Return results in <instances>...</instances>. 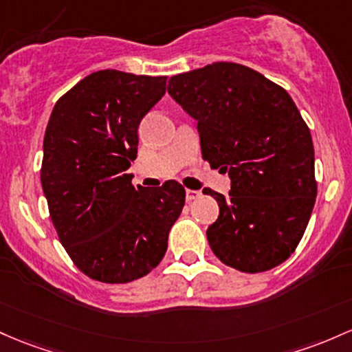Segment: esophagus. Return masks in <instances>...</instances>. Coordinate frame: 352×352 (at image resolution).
Wrapping results in <instances>:
<instances>
[{
    "instance_id": "obj_1",
    "label": "esophagus",
    "mask_w": 352,
    "mask_h": 352,
    "mask_svg": "<svg viewBox=\"0 0 352 352\" xmlns=\"http://www.w3.org/2000/svg\"><path fill=\"white\" fill-rule=\"evenodd\" d=\"M199 197H200L199 190H190V188H187V190H185V199H187V202H192V200L199 199Z\"/></svg>"
}]
</instances>
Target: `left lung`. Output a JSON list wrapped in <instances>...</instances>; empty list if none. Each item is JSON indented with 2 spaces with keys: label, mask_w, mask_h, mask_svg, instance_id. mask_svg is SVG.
<instances>
[{
  "label": "left lung",
  "mask_w": 352,
  "mask_h": 352,
  "mask_svg": "<svg viewBox=\"0 0 352 352\" xmlns=\"http://www.w3.org/2000/svg\"><path fill=\"white\" fill-rule=\"evenodd\" d=\"M167 90L197 122L204 160L229 173V195L204 190L219 204L210 249L242 272L283 264L318 195L314 145L296 103L256 69L227 61L172 76Z\"/></svg>",
  "instance_id": "1"
}]
</instances>
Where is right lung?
<instances>
[{
    "label": "right lung",
    "mask_w": 352,
    "mask_h": 352,
    "mask_svg": "<svg viewBox=\"0 0 352 352\" xmlns=\"http://www.w3.org/2000/svg\"><path fill=\"white\" fill-rule=\"evenodd\" d=\"M167 76L100 69L56 102L43 140L41 187L61 245L91 279L125 284L146 276L167 252L185 204L168 180L135 188L138 125L165 95Z\"/></svg>",
    "instance_id": "right-lung-1"
}]
</instances>
